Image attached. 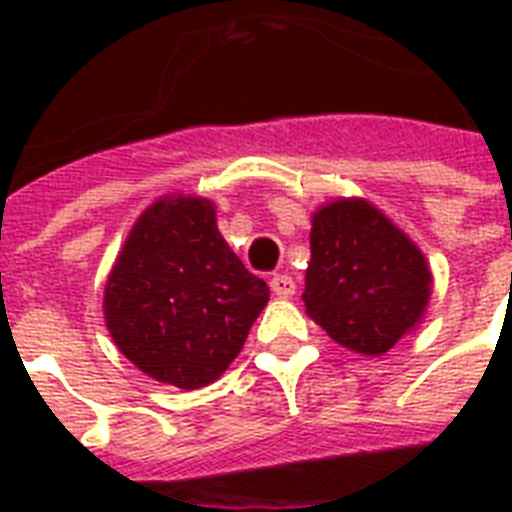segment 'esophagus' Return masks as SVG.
I'll return each instance as SVG.
<instances>
[{"instance_id": "esophagus-1", "label": "esophagus", "mask_w": 512, "mask_h": 512, "mask_svg": "<svg viewBox=\"0 0 512 512\" xmlns=\"http://www.w3.org/2000/svg\"><path fill=\"white\" fill-rule=\"evenodd\" d=\"M271 289H273V295L292 297L297 292V284H295V279L289 276V273H273Z\"/></svg>"}]
</instances>
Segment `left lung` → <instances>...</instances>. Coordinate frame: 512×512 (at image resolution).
Segmentation results:
<instances>
[{
	"mask_svg": "<svg viewBox=\"0 0 512 512\" xmlns=\"http://www.w3.org/2000/svg\"><path fill=\"white\" fill-rule=\"evenodd\" d=\"M430 297L425 257L361 199L313 215L305 311L335 342L380 356L422 319Z\"/></svg>",
	"mask_w": 512,
	"mask_h": 512,
	"instance_id": "8db88e82",
	"label": "left lung"
}]
</instances>
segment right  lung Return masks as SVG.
I'll list each match as a JSON object with an SVG mask.
<instances>
[{
	"label": "right lung",
	"mask_w": 512,
	"mask_h": 512,
	"mask_svg": "<svg viewBox=\"0 0 512 512\" xmlns=\"http://www.w3.org/2000/svg\"><path fill=\"white\" fill-rule=\"evenodd\" d=\"M217 231L212 201L167 196L140 215L108 276L106 327L132 364L183 390L204 388L239 356L268 303Z\"/></svg>",
	"instance_id": "add662e5"
}]
</instances>
